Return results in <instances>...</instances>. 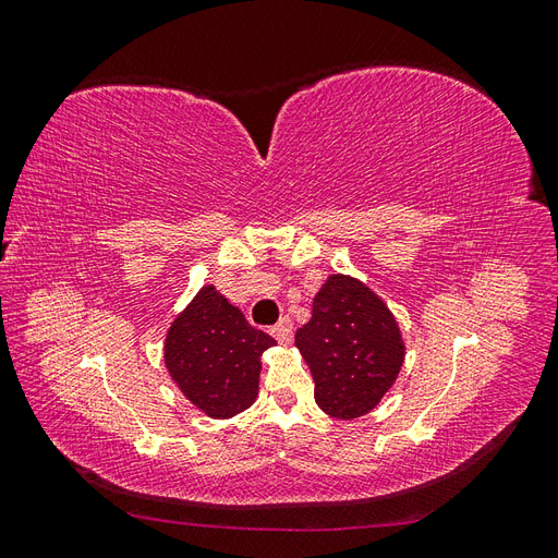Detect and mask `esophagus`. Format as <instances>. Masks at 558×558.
Returning <instances> with one entry per match:
<instances>
[{
	"instance_id": "1",
	"label": "esophagus",
	"mask_w": 558,
	"mask_h": 558,
	"mask_svg": "<svg viewBox=\"0 0 558 558\" xmlns=\"http://www.w3.org/2000/svg\"><path fill=\"white\" fill-rule=\"evenodd\" d=\"M272 335L277 337V340L281 342V344H286L291 340V335H293V324H291V318H279V324L272 328Z\"/></svg>"
}]
</instances>
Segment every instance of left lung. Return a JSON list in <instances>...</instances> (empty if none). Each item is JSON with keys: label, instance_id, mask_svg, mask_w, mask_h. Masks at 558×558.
I'll return each mask as SVG.
<instances>
[{"label": "left lung", "instance_id": "left-lung-1", "mask_svg": "<svg viewBox=\"0 0 558 558\" xmlns=\"http://www.w3.org/2000/svg\"><path fill=\"white\" fill-rule=\"evenodd\" d=\"M295 347L314 377L326 414L351 421L375 410L398 379L404 342L386 302L359 279L330 275L314 298Z\"/></svg>", "mask_w": 558, "mask_h": 558}]
</instances>
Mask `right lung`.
<instances>
[{"label": "right lung", "instance_id": "add662e5", "mask_svg": "<svg viewBox=\"0 0 558 558\" xmlns=\"http://www.w3.org/2000/svg\"><path fill=\"white\" fill-rule=\"evenodd\" d=\"M275 344L209 283L167 330L165 365L179 391L199 412L230 418L256 402L260 356Z\"/></svg>", "mask_w": 558, "mask_h": 558}]
</instances>
